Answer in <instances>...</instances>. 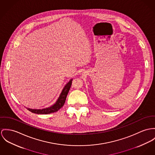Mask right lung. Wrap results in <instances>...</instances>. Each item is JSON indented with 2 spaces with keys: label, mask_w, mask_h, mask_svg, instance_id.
Instances as JSON below:
<instances>
[{
  "label": "right lung",
  "mask_w": 155,
  "mask_h": 155,
  "mask_svg": "<svg viewBox=\"0 0 155 155\" xmlns=\"http://www.w3.org/2000/svg\"><path fill=\"white\" fill-rule=\"evenodd\" d=\"M72 80L73 79L72 78L67 83L65 84V85L63 88V89L60 94L59 97L58 98L57 100L51 106L47 107V108H42V109H32V108H29L28 107H26V108L31 112L35 113V114H50V113L57 111L58 110H60V108L64 106V104L65 102L67 96V94H68L69 90L71 86Z\"/></svg>",
  "instance_id": "1"
}]
</instances>
